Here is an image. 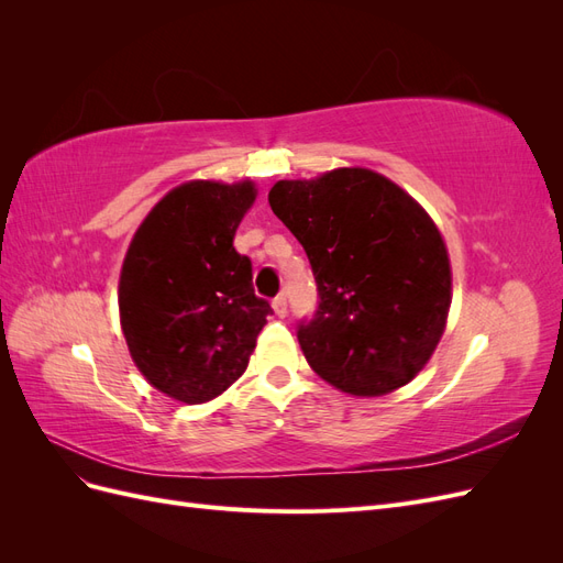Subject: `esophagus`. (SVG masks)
Masks as SVG:
<instances>
[{"instance_id":"1","label":"esophagus","mask_w":563,"mask_h":563,"mask_svg":"<svg viewBox=\"0 0 563 563\" xmlns=\"http://www.w3.org/2000/svg\"><path fill=\"white\" fill-rule=\"evenodd\" d=\"M272 310H275V314H277L279 319H284V317H286V312H288L286 298H284V296H277L275 300H272Z\"/></svg>"}]
</instances>
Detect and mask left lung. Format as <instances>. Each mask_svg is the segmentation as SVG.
Listing matches in <instances>:
<instances>
[{"label":"left lung","mask_w":563,"mask_h":563,"mask_svg":"<svg viewBox=\"0 0 563 563\" xmlns=\"http://www.w3.org/2000/svg\"><path fill=\"white\" fill-rule=\"evenodd\" d=\"M267 201L317 279L319 310L298 331L312 371L352 397L411 383L446 331L453 296L449 249L432 216L364 166L277 180Z\"/></svg>","instance_id":"obj_1"}]
</instances>
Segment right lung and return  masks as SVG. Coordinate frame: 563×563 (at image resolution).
<instances>
[{"label":"right lung","instance_id":"right-lung-1","mask_svg":"<svg viewBox=\"0 0 563 563\" xmlns=\"http://www.w3.org/2000/svg\"><path fill=\"white\" fill-rule=\"evenodd\" d=\"M253 180H187L135 230L119 272V323L143 378L180 404H207L244 376L272 308L255 298L236 228Z\"/></svg>","mask_w":563,"mask_h":563}]
</instances>
